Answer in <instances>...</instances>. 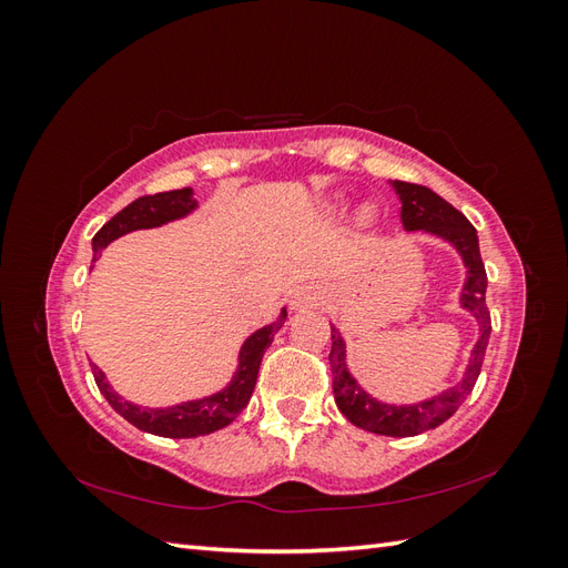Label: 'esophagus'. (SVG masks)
I'll return each instance as SVG.
<instances>
[{"label":"esophagus","instance_id":"esophagus-1","mask_svg":"<svg viewBox=\"0 0 568 568\" xmlns=\"http://www.w3.org/2000/svg\"><path fill=\"white\" fill-rule=\"evenodd\" d=\"M313 303H317V291L313 286H301L291 294V307H294V311H301V307H307Z\"/></svg>","mask_w":568,"mask_h":568}]
</instances>
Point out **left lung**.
<instances>
[{
    "mask_svg": "<svg viewBox=\"0 0 568 568\" xmlns=\"http://www.w3.org/2000/svg\"><path fill=\"white\" fill-rule=\"evenodd\" d=\"M390 186L400 199V220L407 232L424 230L428 234H436L445 242H450L457 253L462 255L464 267H467V282L462 288V307L469 311L478 322V341L471 351L467 372H464L462 382L457 386H450L434 398L415 403V405H388L384 400H376L372 395L359 386L346 365V343L341 338V332L332 324V353H329V365H332V384H334V398L338 409L346 415L348 422L355 426L365 428V432L379 434V436H417L428 432V428L440 426L445 419H450L457 407L467 400L471 393L480 365H484V355L488 348L490 338V313L486 305V267L480 261L478 251V236L471 222L464 217L457 209L440 199L436 192L428 186L412 184L393 180Z\"/></svg>",
    "mask_w": 568,
    "mask_h": 568,
    "instance_id": "1",
    "label": "left lung"
}]
</instances>
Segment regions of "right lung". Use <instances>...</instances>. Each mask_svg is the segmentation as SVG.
Here are the masks:
<instances>
[{"label": "right lung", "instance_id": "add662e5", "mask_svg": "<svg viewBox=\"0 0 568 568\" xmlns=\"http://www.w3.org/2000/svg\"><path fill=\"white\" fill-rule=\"evenodd\" d=\"M194 209H196V199L189 186L175 189V192L140 196L130 205H125L123 211L115 213L106 225L94 234L92 239L94 261L101 255V251L113 242V239L134 230L161 227L165 222H173L178 217L189 215ZM284 320H286V311H282L277 322L263 326V329H257L244 341L242 351H239V367L232 376L230 386L209 395V398L186 400L182 405L156 407V409L132 405L120 398L106 382V374L101 372L94 363H90L94 382L118 415L128 419L132 426L140 428V432L163 436V438H196V436L213 434L217 428H225L227 424H232L239 412L248 405L251 393L255 388L257 369H261V359L270 348L274 334L282 329Z\"/></svg>", "mask_w": 568, "mask_h": 568}]
</instances>
